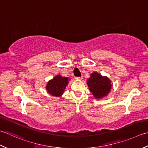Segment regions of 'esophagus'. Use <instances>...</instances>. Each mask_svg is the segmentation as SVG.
<instances>
[{
  "mask_svg": "<svg viewBox=\"0 0 148 148\" xmlns=\"http://www.w3.org/2000/svg\"><path fill=\"white\" fill-rule=\"evenodd\" d=\"M76 79H77V80H82V77H76V78H75Z\"/></svg>",
  "mask_w": 148,
  "mask_h": 148,
  "instance_id": "esophagus-1",
  "label": "esophagus"
}]
</instances>
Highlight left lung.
<instances>
[{"label":"left lung","mask_w":148,"mask_h":148,"mask_svg":"<svg viewBox=\"0 0 148 148\" xmlns=\"http://www.w3.org/2000/svg\"><path fill=\"white\" fill-rule=\"evenodd\" d=\"M87 85L95 99H100L109 94L112 88L111 81L106 76H102L94 72L87 79Z\"/></svg>","instance_id":"left-lung-1"}]
</instances>
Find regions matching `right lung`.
<instances>
[{
    "label": "right lung",
    "mask_w": 148,
    "mask_h": 148,
    "mask_svg": "<svg viewBox=\"0 0 148 148\" xmlns=\"http://www.w3.org/2000/svg\"><path fill=\"white\" fill-rule=\"evenodd\" d=\"M69 79L67 77H62L60 75H57L53 79L49 81L46 85L48 93L53 96H61L68 85Z\"/></svg>",
    "instance_id": "obj_1"
}]
</instances>
